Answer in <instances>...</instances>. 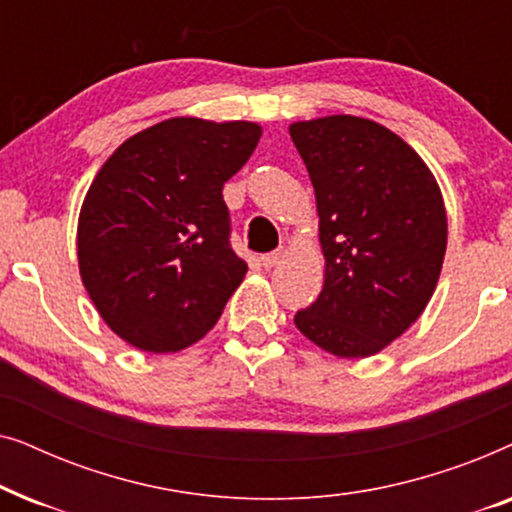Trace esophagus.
Instances as JSON below:
<instances>
[{
  "label": "esophagus",
  "mask_w": 512,
  "mask_h": 512,
  "mask_svg": "<svg viewBox=\"0 0 512 512\" xmlns=\"http://www.w3.org/2000/svg\"><path fill=\"white\" fill-rule=\"evenodd\" d=\"M282 258H284V251L277 249V251H270V254H263L261 258H258V263H261L265 270H270V268H275V265L282 263Z\"/></svg>",
  "instance_id": "34e87169"
}]
</instances>
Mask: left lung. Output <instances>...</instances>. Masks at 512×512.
Instances as JSON below:
<instances>
[{
    "label": "left lung",
    "instance_id": "1",
    "mask_svg": "<svg viewBox=\"0 0 512 512\" xmlns=\"http://www.w3.org/2000/svg\"><path fill=\"white\" fill-rule=\"evenodd\" d=\"M314 186L324 289L298 331L340 359H366L408 331L436 291L447 249L443 193L412 146L370 118L289 125Z\"/></svg>",
    "mask_w": 512,
    "mask_h": 512
}]
</instances>
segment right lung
Instances as JSON below:
<instances>
[{
	"label": "right lung",
	"mask_w": 512,
	"mask_h": 512,
	"mask_svg": "<svg viewBox=\"0 0 512 512\" xmlns=\"http://www.w3.org/2000/svg\"><path fill=\"white\" fill-rule=\"evenodd\" d=\"M263 128L177 116L118 146L79 212L76 256L95 310L128 345L174 354L205 338L247 275L223 184Z\"/></svg>",
	"instance_id": "add662e5"
}]
</instances>
